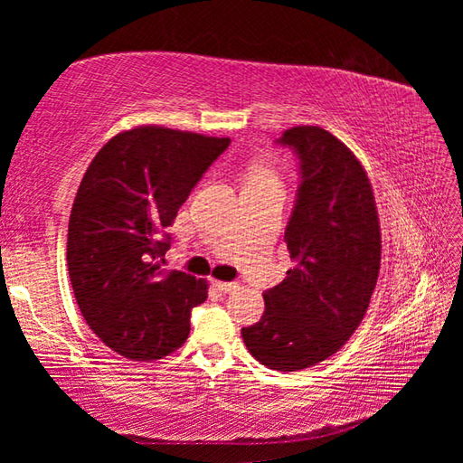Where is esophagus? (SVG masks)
Returning <instances> with one entry per match:
<instances>
[{
    "label": "esophagus",
    "mask_w": 463,
    "mask_h": 463,
    "mask_svg": "<svg viewBox=\"0 0 463 463\" xmlns=\"http://www.w3.org/2000/svg\"><path fill=\"white\" fill-rule=\"evenodd\" d=\"M214 288L221 289L224 294H229V292H234V289L239 288V284H234V281H214Z\"/></svg>",
    "instance_id": "obj_1"
}]
</instances>
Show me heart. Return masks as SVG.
Returning <instances> with one entry per match:
<instances>
[{
    "mask_svg": "<svg viewBox=\"0 0 463 463\" xmlns=\"http://www.w3.org/2000/svg\"><path fill=\"white\" fill-rule=\"evenodd\" d=\"M247 185H279L276 169L268 165V163H255L249 169Z\"/></svg>",
    "mask_w": 463,
    "mask_h": 463,
    "instance_id": "b5f03b06",
    "label": "heart"
}]
</instances>
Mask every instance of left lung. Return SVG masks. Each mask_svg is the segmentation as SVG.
Segmentation results:
<instances>
[{
	"mask_svg": "<svg viewBox=\"0 0 463 463\" xmlns=\"http://www.w3.org/2000/svg\"><path fill=\"white\" fill-rule=\"evenodd\" d=\"M300 161V187L284 241L296 263L263 294L260 323L241 331L249 354L298 372L336 354L365 317L380 273L382 234L362 161L320 127L278 140Z\"/></svg>",
	"mask_w": 463,
	"mask_h": 463,
	"instance_id": "obj_1",
	"label": "left lung"
}]
</instances>
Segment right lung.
I'll return each mask as SVG.
<instances>
[{"label":"right lung","mask_w":463,"mask_h":463,"mask_svg":"<svg viewBox=\"0 0 463 463\" xmlns=\"http://www.w3.org/2000/svg\"><path fill=\"white\" fill-rule=\"evenodd\" d=\"M231 138L137 127L108 140L77 190L67 268L85 323L135 362L182 347L206 279L163 269L177 210Z\"/></svg>","instance_id":"1"}]
</instances>
